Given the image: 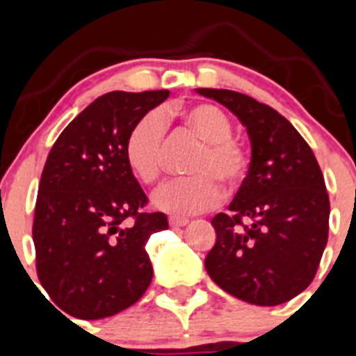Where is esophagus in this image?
Returning <instances> with one entry per match:
<instances>
[{"mask_svg":"<svg viewBox=\"0 0 356 356\" xmlns=\"http://www.w3.org/2000/svg\"><path fill=\"white\" fill-rule=\"evenodd\" d=\"M188 219H185V217H171L169 219V225L172 226V228H180V226H187Z\"/></svg>","mask_w":356,"mask_h":356,"instance_id":"esophagus-1","label":"esophagus"}]
</instances>
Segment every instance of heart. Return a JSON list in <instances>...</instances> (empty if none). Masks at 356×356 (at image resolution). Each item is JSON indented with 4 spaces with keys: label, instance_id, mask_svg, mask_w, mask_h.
I'll use <instances>...</instances> for the list:
<instances>
[{
    "label": "heart",
    "instance_id": "b5f03b06",
    "mask_svg": "<svg viewBox=\"0 0 356 356\" xmlns=\"http://www.w3.org/2000/svg\"><path fill=\"white\" fill-rule=\"evenodd\" d=\"M178 118L194 137L203 143L188 165L194 176L162 185L153 196L156 209L176 216H188L210 209L221 200V187L235 188L250 168V153L241 140L232 137V122L221 108L197 103L178 110L147 112L135 121L124 140V156L143 184L159 181L163 169V119Z\"/></svg>",
    "mask_w": 356,
    "mask_h": 356
}]
</instances>
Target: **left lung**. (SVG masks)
Segmentation results:
<instances>
[{
    "mask_svg": "<svg viewBox=\"0 0 356 356\" xmlns=\"http://www.w3.org/2000/svg\"><path fill=\"white\" fill-rule=\"evenodd\" d=\"M196 92L237 115L251 143L248 176L229 212L212 219L207 273L246 303H285L312 284L328 242L330 200L316 155L271 106L235 90Z\"/></svg>",
    "mask_w": 356,
    "mask_h": 356,
    "instance_id": "left-lung-1",
    "label": "left lung"
}]
</instances>
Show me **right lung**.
<instances>
[{"mask_svg":"<svg viewBox=\"0 0 356 356\" xmlns=\"http://www.w3.org/2000/svg\"><path fill=\"white\" fill-rule=\"evenodd\" d=\"M169 90H114L72 119L49 151L33 217L37 276L51 300L78 319L115 316L153 278L146 242L168 229L124 156V140ZM134 222L130 223L129 219Z\"/></svg>","mask_w":356,"mask_h":356,"instance_id":"obj_1","label":"right lung"}]
</instances>
